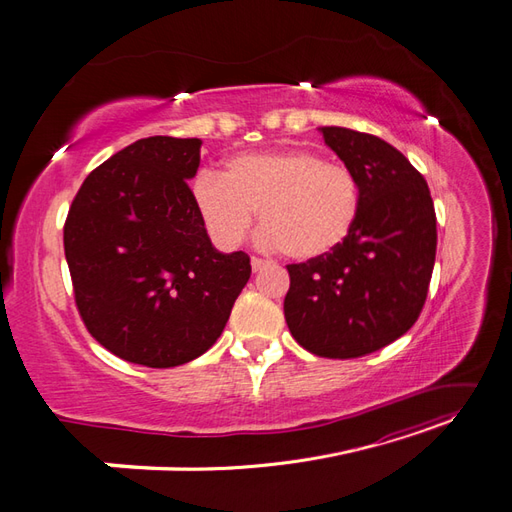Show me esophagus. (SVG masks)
Returning a JSON list of instances; mask_svg holds the SVG:
<instances>
[{
    "label": "esophagus",
    "mask_w": 512,
    "mask_h": 512,
    "mask_svg": "<svg viewBox=\"0 0 512 512\" xmlns=\"http://www.w3.org/2000/svg\"><path fill=\"white\" fill-rule=\"evenodd\" d=\"M267 265H269V260H265V258H258V256H252V269H254V271L265 269Z\"/></svg>",
    "instance_id": "34e87169"
}]
</instances>
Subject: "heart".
Wrapping results in <instances>:
<instances>
[{
  "mask_svg": "<svg viewBox=\"0 0 512 512\" xmlns=\"http://www.w3.org/2000/svg\"><path fill=\"white\" fill-rule=\"evenodd\" d=\"M194 205L209 235L239 245L260 209L265 243L294 260H312L344 245L361 213V185L352 168L309 149L243 153L224 173H200Z\"/></svg>",
  "mask_w": 512,
  "mask_h": 512,
  "instance_id": "heart-1",
  "label": "heart"
}]
</instances>
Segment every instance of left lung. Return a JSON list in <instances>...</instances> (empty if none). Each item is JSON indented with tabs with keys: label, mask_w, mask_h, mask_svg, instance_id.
Here are the masks:
<instances>
[{
	"label": "left lung",
	"mask_w": 512,
	"mask_h": 512,
	"mask_svg": "<svg viewBox=\"0 0 512 512\" xmlns=\"http://www.w3.org/2000/svg\"><path fill=\"white\" fill-rule=\"evenodd\" d=\"M361 185V213L335 252L288 265L286 324L299 346L356 359L404 335L423 312L436 262V209L425 177L374 134L318 128Z\"/></svg>",
	"instance_id": "obj_1"
}]
</instances>
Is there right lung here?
Here are the masks:
<instances>
[{"mask_svg": "<svg viewBox=\"0 0 512 512\" xmlns=\"http://www.w3.org/2000/svg\"><path fill=\"white\" fill-rule=\"evenodd\" d=\"M198 138L149 136L91 170L64 224L74 303L119 359L177 367L207 352L252 275L211 245L188 185Z\"/></svg>", "mask_w": 512, "mask_h": 512, "instance_id": "1", "label": "right lung"}]
</instances>
